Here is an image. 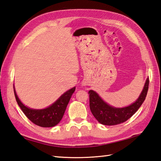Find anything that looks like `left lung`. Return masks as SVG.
Segmentation results:
<instances>
[{"mask_svg": "<svg viewBox=\"0 0 161 161\" xmlns=\"http://www.w3.org/2000/svg\"><path fill=\"white\" fill-rule=\"evenodd\" d=\"M149 80L147 79L144 88L134 103L125 108H114L107 104L93 91H89V105L92 114L97 120L104 125H115L129 119L138 110L145 101L149 88Z\"/></svg>", "mask_w": 161, "mask_h": 161, "instance_id": "8db88e82", "label": "left lung"}]
</instances>
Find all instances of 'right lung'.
Here are the masks:
<instances>
[{"label": "right lung", "instance_id": "1", "mask_svg": "<svg viewBox=\"0 0 161 161\" xmlns=\"http://www.w3.org/2000/svg\"><path fill=\"white\" fill-rule=\"evenodd\" d=\"M75 91V87L66 91L49 107L41 110H35V109L28 108L22 104L16 95L14 88L16 100L23 114L34 124L42 127H52L57 125L61 121L68 102Z\"/></svg>", "mask_w": 161, "mask_h": 161}]
</instances>
